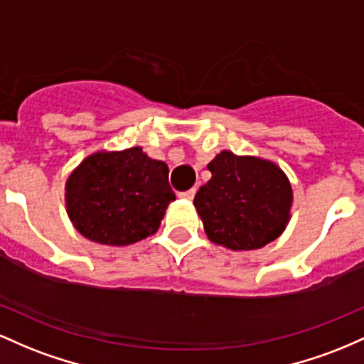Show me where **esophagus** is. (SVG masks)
<instances>
[{
	"mask_svg": "<svg viewBox=\"0 0 364 364\" xmlns=\"http://www.w3.org/2000/svg\"><path fill=\"white\" fill-rule=\"evenodd\" d=\"M178 196H181V198H183V199H189V201H191V199H194V196H196V189L193 187V189L186 191V193H181Z\"/></svg>",
	"mask_w": 364,
	"mask_h": 364,
	"instance_id": "esophagus-1",
	"label": "esophagus"
}]
</instances>
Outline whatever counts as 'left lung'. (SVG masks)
<instances>
[{"label": "left lung", "instance_id": "1", "mask_svg": "<svg viewBox=\"0 0 364 364\" xmlns=\"http://www.w3.org/2000/svg\"><path fill=\"white\" fill-rule=\"evenodd\" d=\"M208 170L211 178L198 191L194 206L211 242L251 251L285 230L292 187L275 163L222 151Z\"/></svg>", "mask_w": 364, "mask_h": 364}]
</instances>
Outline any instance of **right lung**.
Segmentation results:
<instances>
[{"label":"right lung","instance_id":"add662e5","mask_svg":"<svg viewBox=\"0 0 364 364\" xmlns=\"http://www.w3.org/2000/svg\"><path fill=\"white\" fill-rule=\"evenodd\" d=\"M65 191L73 227L106 246H127L153 235L175 199L166 163L139 146L87 156L72 171Z\"/></svg>","mask_w":364,"mask_h":364}]
</instances>
